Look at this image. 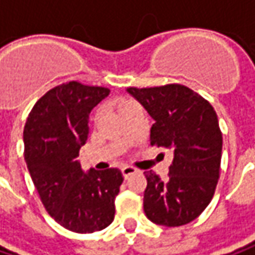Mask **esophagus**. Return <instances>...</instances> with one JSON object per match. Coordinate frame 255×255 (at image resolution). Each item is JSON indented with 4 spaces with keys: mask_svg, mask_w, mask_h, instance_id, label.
Segmentation results:
<instances>
[{
    "mask_svg": "<svg viewBox=\"0 0 255 255\" xmlns=\"http://www.w3.org/2000/svg\"><path fill=\"white\" fill-rule=\"evenodd\" d=\"M121 171H123V175L128 178L129 175H132V174H135V172H138V170L135 168V167H131V165H124L123 168H121Z\"/></svg>",
    "mask_w": 255,
    "mask_h": 255,
    "instance_id": "esophagus-1",
    "label": "esophagus"
}]
</instances>
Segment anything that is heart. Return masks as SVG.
<instances>
[{"label":"heart","mask_w":255,"mask_h":255,"mask_svg":"<svg viewBox=\"0 0 255 255\" xmlns=\"http://www.w3.org/2000/svg\"><path fill=\"white\" fill-rule=\"evenodd\" d=\"M129 103H132V101H121V103H120V110H121V108H124L126 106H128Z\"/></svg>","instance_id":"obj_1"}]
</instances>
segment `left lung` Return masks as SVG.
<instances>
[{
    "instance_id": "8db88e82",
    "label": "left lung",
    "mask_w": 255,
    "mask_h": 255,
    "mask_svg": "<svg viewBox=\"0 0 255 255\" xmlns=\"http://www.w3.org/2000/svg\"><path fill=\"white\" fill-rule=\"evenodd\" d=\"M147 110L154 124L151 145L174 152L168 178L144 172V213L165 227L191 223L210 204L220 178L223 134L213 106L191 88L167 84L127 90Z\"/></svg>"
}]
</instances>
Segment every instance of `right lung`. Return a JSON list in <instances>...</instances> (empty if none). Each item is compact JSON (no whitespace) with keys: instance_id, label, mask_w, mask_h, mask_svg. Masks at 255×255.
I'll return each instance as SVG.
<instances>
[{"instance_id":"obj_1","label":"right lung","mask_w":255,"mask_h":255,"mask_svg":"<svg viewBox=\"0 0 255 255\" xmlns=\"http://www.w3.org/2000/svg\"><path fill=\"white\" fill-rule=\"evenodd\" d=\"M110 90L70 81L32 107L24 127V157L45 210L64 228L88 234L108 227L123 184L118 168L81 170L80 148L90 135L88 116Z\"/></svg>"}]
</instances>
